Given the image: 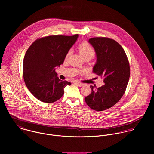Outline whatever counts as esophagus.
<instances>
[{
    "label": "esophagus",
    "mask_w": 154,
    "mask_h": 154,
    "mask_svg": "<svg viewBox=\"0 0 154 154\" xmlns=\"http://www.w3.org/2000/svg\"><path fill=\"white\" fill-rule=\"evenodd\" d=\"M74 84H75V85H78V86H79V87H82V86L84 85L83 84L80 83V82H75L74 83Z\"/></svg>",
    "instance_id": "esophagus-1"
}]
</instances>
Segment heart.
I'll list each match as a JSON object with an SVG mask.
<instances>
[{
	"mask_svg": "<svg viewBox=\"0 0 154 154\" xmlns=\"http://www.w3.org/2000/svg\"><path fill=\"white\" fill-rule=\"evenodd\" d=\"M79 50L82 56L85 58L87 57H92L95 54V50L93 47L88 43V42H83L79 45ZM71 53V51L69 50L66 53L65 58L66 59H68Z\"/></svg>",
	"mask_w": 154,
	"mask_h": 154,
	"instance_id": "heart-1",
	"label": "heart"
}]
</instances>
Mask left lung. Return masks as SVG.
<instances>
[{
	"instance_id": "8db88e82",
	"label": "left lung",
	"mask_w": 154,
	"mask_h": 154,
	"mask_svg": "<svg viewBox=\"0 0 154 154\" xmlns=\"http://www.w3.org/2000/svg\"><path fill=\"white\" fill-rule=\"evenodd\" d=\"M89 43L97 55L93 73L104 78V85L98 88L91 85V93L85 101L92 110L103 111L114 106L124 95L130 77L129 62L123 47L112 39L94 37Z\"/></svg>"
}]
</instances>
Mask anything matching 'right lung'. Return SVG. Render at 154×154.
Returning <instances> with one entry per match:
<instances>
[{"label": "right lung", "mask_w": 154, "mask_h": 154, "mask_svg": "<svg viewBox=\"0 0 154 154\" xmlns=\"http://www.w3.org/2000/svg\"><path fill=\"white\" fill-rule=\"evenodd\" d=\"M72 36L50 35L36 40L27 50L23 62V76L26 87L38 100L53 103L64 94L71 83L62 81L55 70L63 63L67 52L76 42Z\"/></svg>", "instance_id": "obj_1"}]
</instances>
